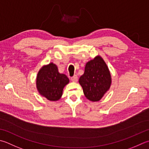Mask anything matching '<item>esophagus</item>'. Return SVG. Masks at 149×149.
Returning <instances> with one entry per match:
<instances>
[{
    "mask_svg": "<svg viewBox=\"0 0 149 149\" xmlns=\"http://www.w3.org/2000/svg\"><path fill=\"white\" fill-rule=\"evenodd\" d=\"M71 80L73 81V82H77L78 80V77L76 75H74V76L71 77Z\"/></svg>",
    "mask_w": 149,
    "mask_h": 149,
    "instance_id": "34e87169",
    "label": "esophagus"
}]
</instances>
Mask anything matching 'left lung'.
Wrapping results in <instances>:
<instances>
[{
	"instance_id": "1",
	"label": "left lung",
	"mask_w": 149,
	"mask_h": 149,
	"mask_svg": "<svg viewBox=\"0 0 149 149\" xmlns=\"http://www.w3.org/2000/svg\"><path fill=\"white\" fill-rule=\"evenodd\" d=\"M79 83L87 100L99 101L109 91L112 83L111 74L103 58L100 55L86 64L84 72Z\"/></svg>"
}]
</instances>
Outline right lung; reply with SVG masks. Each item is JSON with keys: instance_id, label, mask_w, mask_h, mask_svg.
I'll use <instances>...</instances> for the list:
<instances>
[{"instance_id": "1", "label": "right lung", "mask_w": 149, "mask_h": 149, "mask_svg": "<svg viewBox=\"0 0 149 149\" xmlns=\"http://www.w3.org/2000/svg\"><path fill=\"white\" fill-rule=\"evenodd\" d=\"M69 81L65 74L59 72L57 65L50 63L39 70L36 78V86L40 95L49 101H56L61 99L64 87Z\"/></svg>"}]
</instances>
